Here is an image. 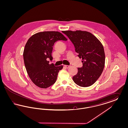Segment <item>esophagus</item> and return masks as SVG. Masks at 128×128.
<instances>
[{
    "mask_svg": "<svg viewBox=\"0 0 128 128\" xmlns=\"http://www.w3.org/2000/svg\"><path fill=\"white\" fill-rule=\"evenodd\" d=\"M64 67L68 68L70 67V66H68V65H64Z\"/></svg>",
    "mask_w": 128,
    "mask_h": 128,
    "instance_id": "obj_1",
    "label": "esophagus"
}]
</instances>
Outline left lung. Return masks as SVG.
I'll list each match as a JSON object with an SVG mask.
<instances>
[{
	"mask_svg": "<svg viewBox=\"0 0 128 128\" xmlns=\"http://www.w3.org/2000/svg\"><path fill=\"white\" fill-rule=\"evenodd\" d=\"M73 43L75 52L82 59L83 66L72 77L81 87H89L98 80L103 71L105 54L103 44L92 34L82 30L63 31Z\"/></svg>",
	"mask_w": 128,
	"mask_h": 128,
	"instance_id": "1",
	"label": "left lung"
}]
</instances>
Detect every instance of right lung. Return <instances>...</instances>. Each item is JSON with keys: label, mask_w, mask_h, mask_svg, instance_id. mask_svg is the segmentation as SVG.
<instances>
[{"label": "right lung", "mask_w": 128, "mask_h": 128, "mask_svg": "<svg viewBox=\"0 0 128 128\" xmlns=\"http://www.w3.org/2000/svg\"><path fill=\"white\" fill-rule=\"evenodd\" d=\"M67 41L61 32L55 31L39 32L32 35L25 46L23 56L25 66L30 79L37 86L47 88L56 81L63 66L55 67L51 53L55 42Z\"/></svg>", "instance_id": "add662e5"}]
</instances>
